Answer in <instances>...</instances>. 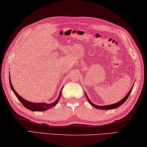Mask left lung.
<instances>
[{
	"label": "left lung",
	"instance_id": "1",
	"mask_svg": "<svg viewBox=\"0 0 147 147\" xmlns=\"http://www.w3.org/2000/svg\"><path fill=\"white\" fill-rule=\"evenodd\" d=\"M133 86H134V85L132 86V88H130V91L128 92V93L127 94V96H126L122 100H121L120 101L117 102V103H115V104H113V105H106V106H98V105H94V104L92 103V102L90 101V99L88 98V97H87L86 95V97H87V99H88V102H90V104L91 105H92V106H93V107H94L95 108H96V109H101V110H112V109H116V108L120 107L121 105H122L123 103H125V102L126 101H127V99H128V96H130L131 92H132V88H133Z\"/></svg>",
	"mask_w": 147,
	"mask_h": 147
}]
</instances>
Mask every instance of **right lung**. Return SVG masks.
I'll list each match as a JSON object with an SVG mask.
<instances>
[{"label": "right lung", "instance_id": "right-lung-1", "mask_svg": "<svg viewBox=\"0 0 147 147\" xmlns=\"http://www.w3.org/2000/svg\"><path fill=\"white\" fill-rule=\"evenodd\" d=\"M9 84H10V86H11L13 92H14L15 95L17 96L18 99H19L20 101V102L22 104L23 106L26 108V109H28V110H32V111H45V110H47L48 109H51V108L53 107L54 106H55V105L57 104L59 99H60L61 92H62V90H61L60 94H59V96L58 97V99H57L55 102H53V103L47 104V103H45V102H40V103H35V102H32L26 101V100H25L24 98H22V97H20L19 95L17 94V92L15 90V89L13 88V86H12L11 81H10V78H9Z\"/></svg>", "mask_w": 147, "mask_h": 147}]
</instances>
